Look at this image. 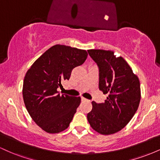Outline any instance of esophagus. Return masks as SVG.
Here are the masks:
<instances>
[{
	"label": "esophagus",
	"mask_w": 160,
	"mask_h": 160,
	"mask_svg": "<svg viewBox=\"0 0 160 160\" xmlns=\"http://www.w3.org/2000/svg\"><path fill=\"white\" fill-rule=\"evenodd\" d=\"M81 101L82 102H90V101L88 100V99H86L85 98H83V97H81Z\"/></svg>",
	"instance_id": "obj_1"
}]
</instances>
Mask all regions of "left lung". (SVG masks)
<instances>
[{"label": "left lung", "mask_w": 160, "mask_h": 160, "mask_svg": "<svg viewBox=\"0 0 160 160\" xmlns=\"http://www.w3.org/2000/svg\"><path fill=\"white\" fill-rule=\"evenodd\" d=\"M88 53L98 68L99 89L108 95L103 103L92 102L88 122L98 133L111 135L123 128L137 111L140 82L124 58L113 51L89 49Z\"/></svg>", "instance_id": "left-lung-1"}]
</instances>
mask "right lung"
<instances>
[{
    "mask_svg": "<svg viewBox=\"0 0 160 160\" xmlns=\"http://www.w3.org/2000/svg\"><path fill=\"white\" fill-rule=\"evenodd\" d=\"M88 53L65 45H55L34 62L24 78L22 95L28 113L38 126L48 133H58L69 126L80 97L57 91L71 71L84 63Z\"/></svg>",
    "mask_w": 160,
    "mask_h": 160,
    "instance_id": "add662e5",
    "label": "right lung"
}]
</instances>
